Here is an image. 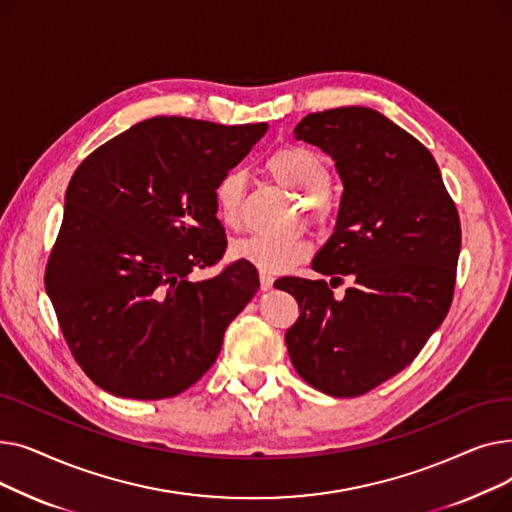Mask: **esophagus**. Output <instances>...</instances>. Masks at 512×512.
Segmentation results:
<instances>
[{
    "label": "esophagus",
    "mask_w": 512,
    "mask_h": 512,
    "mask_svg": "<svg viewBox=\"0 0 512 512\" xmlns=\"http://www.w3.org/2000/svg\"><path fill=\"white\" fill-rule=\"evenodd\" d=\"M259 282H261V290H270L272 284H274V278H272L270 274L261 272V274H259Z\"/></svg>",
    "instance_id": "esophagus-1"
}]
</instances>
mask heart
I'll use <instances>...</instances> for the list:
<instances>
[{
	"instance_id": "heart-1",
	"label": "heart",
	"mask_w": 512,
	"mask_h": 512,
	"mask_svg": "<svg viewBox=\"0 0 512 512\" xmlns=\"http://www.w3.org/2000/svg\"><path fill=\"white\" fill-rule=\"evenodd\" d=\"M267 176L292 193L305 195V205L311 211L313 220L324 224L334 211L332 197L328 193L330 168L326 159L303 145H284L265 157L263 164ZM245 197V176L236 170L226 172L213 188L215 209L220 220L228 228H238L240 207ZM311 251L309 240L301 234L288 238L270 236H249L234 242L232 255L236 259L249 261L261 272L280 274L290 270L292 265L303 261Z\"/></svg>"
}]
</instances>
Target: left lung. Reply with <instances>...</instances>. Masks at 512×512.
<instances>
[{"label":"left lung","mask_w":512,"mask_h":512,"mask_svg":"<svg viewBox=\"0 0 512 512\" xmlns=\"http://www.w3.org/2000/svg\"><path fill=\"white\" fill-rule=\"evenodd\" d=\"M294 137L326 151L344 193L332 236L313 257L326 280L280 278L299 303L286 332L301 378L361 396L405 369L444 321L461 253V220L440 168L407 130L369 107L305 116ZM354 284L342 300L334 281Z\"/></svg>","instance_id":"8db88e82"}]
</instances>
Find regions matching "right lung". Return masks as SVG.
<instances>
[{
    "mask_svg": "<svg viewBox=\"0 0 512 512\" xmlns=\"http://www.w3.org/2000/svg\"><path fill=\"white\" fill-rule=\"evenodd\" d=\"M267 130L157 116L95 149L66 191L45 290L76 363L114 396L170 398L203 378L259 288L234 261L213 188Z\"/></svg>",
    "mask_w": 512,
    "mask_h": 512,
    "instance_id": "obj_1",
    "label": "right lung"
}]
</instances>
